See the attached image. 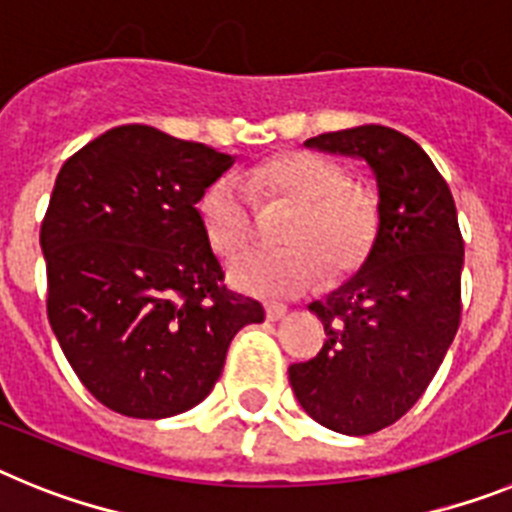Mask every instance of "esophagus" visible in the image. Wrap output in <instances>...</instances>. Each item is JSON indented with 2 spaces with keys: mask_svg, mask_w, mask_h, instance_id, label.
<instances>
[{
  "mask_svg": "<svg viewBox=\"0 0 512 512\" xmlns=\"http://www.w3.org/2000/svg\"><path fill=\"white\" fill-rule=\"evenodd\" d=\"M264 310H266V318H269V320H279V318H284V315H287V307L279 305V302H266Z\"/></svg>",
  "mask_w": 512,
  "mask_h": 512,
  "instance_id": "esophagus-1",
  "label": "esophagus"
}]
</instances>
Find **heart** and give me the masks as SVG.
Returning a JSON list of instances; mask_svg holds the SVG:
<instances>
[{
    "label": "heart",
    "instance_id": "1",
    "mask_svg": "<svg viewBox=\"0 0 512 512\" xmlns=\"http://www.w3.org/2000/svg\"><path fill=\"white\" fill-rule=\"evenodd\" d=\"M292 205L279 225L284 248H248L228 264L235 289L253 297L300 295L359 269L377 235V200L354 187L341 164L310 151H287L253 166L246 184L217 176L197 200V220L220 256L246 246L256 233V205Z\"/></svg>",
    "mask_w": 512,
    "mask_h": 512
}]
</instances>
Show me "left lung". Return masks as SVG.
<instances>
[{"label": "left lung", "instance_id": "left-lung-1", "mask_svg": "<svg viewBox=\"0 0 512 512\" xmlns=\"http://www.w3.org/2000/svg\"><path fill=\"white\" fill-rule=\"evenodd\" d=\"M305 146L366 161L379 225L361 269L310 305L328 341L315 359L289 366V384L312 420L369 436L413 408L454 341L464 241L449 184L408 135L359 125Z\"/></svg>", "mask_w": 512, "mask_h": 512}]
</instances>
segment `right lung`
<instances>
[{
  "instance_id": "obj_1",
  "label": "right lung",
  "mask_w": 512,
  "mask_h": 512,
  "mask_svg": "<svg viewBox=\"0 0 512 512\" xmlns=\"http://www.w3.org/2000/svg\"><path fill=\"white\" fill-rule=\"evenodd\" d=\"M235 158L120 125L61 166L40 225L48 320L81 384L128 418L200 405L264 307L223 284L197 200Z\"/></svg>"
}]
</instances>
